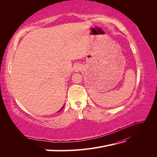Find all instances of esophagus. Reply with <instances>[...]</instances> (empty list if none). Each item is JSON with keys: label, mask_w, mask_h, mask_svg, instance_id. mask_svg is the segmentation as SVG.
Returning <instances> with one entry per match:
<instances>
[{"label": "esophagus", "mask_w": 157, "mask_h": 157, "mask_svg": "<svg viewBox=\"0 0 157 157\" xmlns=\"http://www.w3.org/2000/svg\"><path fill=\"white\" fill-rule=\"evenodd\" d=\"M80 69V66H76V67H75V71H78Z\"/></svg>", "instance_id": "34e87169"}]
</instances>
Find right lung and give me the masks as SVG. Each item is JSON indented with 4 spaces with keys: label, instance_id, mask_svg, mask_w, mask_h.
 <instances>
[{
    "label": "right lung",
    "instance_id": "right-lung-1",
    "mask_svg": "<svg viewBox=\"0 0 157 157\" xmlns=\"http://www.w3.org/2000/svg\"><path fill=\"white\" fill-rule=\"evenodd\" d=\"M63 107H64V105H63V107H62V108H61V109H60V110H59V111H58V112H59V111H61V110H62V109H63Z\"/></svg>",
    "mask_w": 157,
    "mask_h": 157
}]
</instances>
